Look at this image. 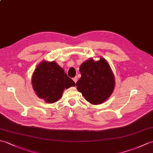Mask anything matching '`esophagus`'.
I'll return each instance as SVG.
<instances>
[{
    "instance_id": "esophagus-1",
    "label": "esophagus",
    "mask_w": 153,
    "mask_h": 153,
    "mask_svg": "<svg viewBox=\"0 0 153 153\" xmlns=\"http://www.w3.org/2000/svg\"><path fill=\"white\" fill-rule=\"evenodd\" d=\"M73 80H74V82L76 83L77 81V77H74V78H73Z\"/></svg>"
}]
</instances>
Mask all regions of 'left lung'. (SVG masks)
<instances>
[{"label": "left lung", "mask_w": 153, "mask_h": 153, "mask_svg": "<svg viewBox=\"0 0 153 153\" xmlns=\"http://www.w3.org/2000/svg\"><path fill=\"white\" fill-rule=\"evenodd\" d=\"M82 75L76 83L77 89L87 101L99 105L109 98L114 89L115 79L108 63L104 58L87 60L79 67Z\"/></svg>", "instance_id": "1"}]
</instances>
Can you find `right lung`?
<instances>
[{"instance_id": "right-lung-1", "label": "right lung", "mask_w": 153, "mask_h": 153, "mask_svg": "<svg viewBox=\"0 0 153 153\" xmlns=\"http://www.w3.org/2000/svg\"><path fill=\"white\" fill-rule=\"evenodd\" d=\"M31 82L36 95L48 103L58 101L65 88L76 85L54 61H42L34 71Z\"/></svg>"}]
</instances>
